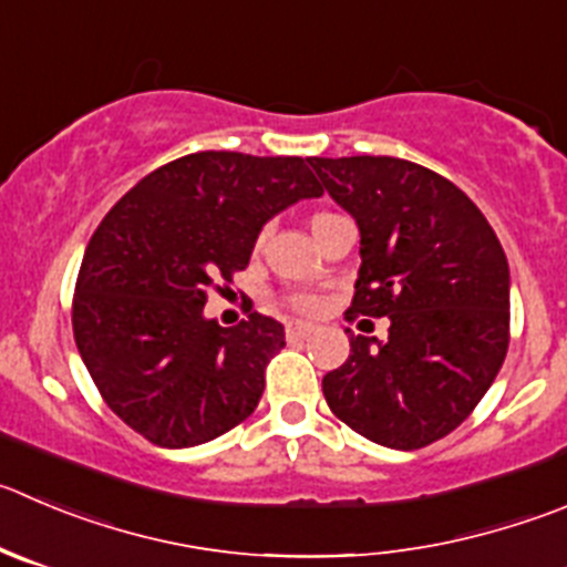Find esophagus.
I'll return each instance as SVG.
<instances>
[{"instance_id":"1","label":"esophagus","mask_w":567,"mask_h":567,"mask_svg":"<svg viewBox=\"0 0 567 567\" xmlns=\"http://www.w3.org/2000/svg\"><path fill=\"white\" fill-rule=\"evenodd\" d=\"M315 331H317V326H311V322H303V320H292L287 326L289 339H306V337H311Z\"/></svg>"}]
</instances>
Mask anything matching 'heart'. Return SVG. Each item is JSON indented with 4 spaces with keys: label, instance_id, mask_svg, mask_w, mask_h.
<instances>
[{
    "label": "heart",
    "instance_id": "heart-1",
    "mask_svg": "<svg viewBox=\"0 0 567 567\" xmlns=\"http://www.w3.org/2000/svg\"><path fill=\"white\" fill-rule=\"evenodd\" d=\"M322 217H328V214H317V217L311 219V225H315L317 219H322ZM295 306H298V309H315L317 300L311 298V295H298V298H295Z\"/></svg>",
    "mask_w": 567,
    "mask_h": 567
}]
</instances>
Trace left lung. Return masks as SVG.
<instances>
[{"mask_svg": "<svg viewBox=\"0 0 567 567\" xmlns=\"http://www.w3.org/2000/svg\"><path fill=\"white\" fill-rule=\"evenodd\" d=\"M359 225L348 315L390 317V337L350 333V355L322 379L342 423L395 451L442 440L476 409L509 344V264L462 188L386 155L309 158Z\"/></svg>", "mask_w": 567, "mask_h": 567, "instance_id": "obj_1", "label": "left lung"}]
</instances>
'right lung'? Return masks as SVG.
<instances>
[{"label":"right lung","instance_id":"right-lung-1","mask_svg":"<svg viewBox=\"0 0 567 567\" xmlns=\"http://www.w3.org/2000/svg\"><path fill=\"white\" fill-rule=\"evenodd\" d=\"M322 186L303 158L194 153L150 172L107 212L74 289V342L113 414L161 449H192L250 417L287 337L252 311L223 328L208 287L250 264L275 214Z\"/></svg>","mask_w":567,"mask_h":567}]
</instances>
